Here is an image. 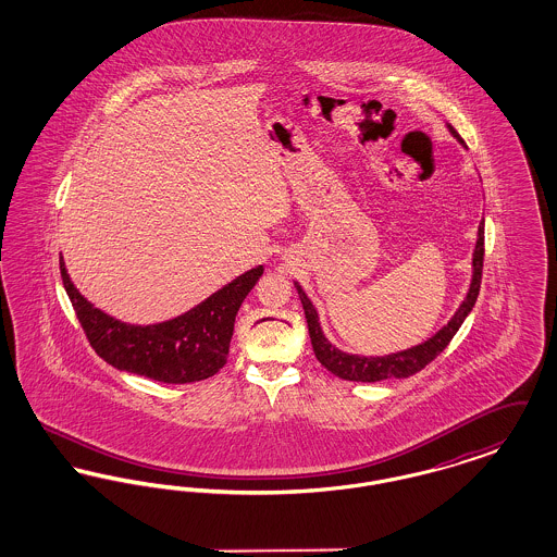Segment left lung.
<instances>
[{
  "label": "left lung",
  "instance_id": "8db88e82",
  "mask_svg": "<svg viewBox=\"0 0 557 557\" xmlns=\"http://www.w3.org/2000/svg\"><path fill=\"white\" fill-rule=\"evenodd\" d=\"M447 129L466 148V141L459 137V133L455 132L450 125H447ZM482 261H484V219L478 225L476 248L472 255V282H470V288H468L463 302L459 305L455 315L449 319V323L443 325L432 338H428L422 345L411 346V348L391 352L384 357L350 355V352H345L332 345L319 325L318 311H315L311 298L294 282L296 292L300 296V302H302V309H305L311 345H313L319 363L325 370L332 371L334 375H338L343 380H350V382H380V380H388V377H409V375L424 370L430 361H434L447 348L450 338L457 334L461 323L474 309L478 292H480V280H482Z\"/></svg>",
  "mask_w": 557,
  "mask_h": 557
}]
</instances>
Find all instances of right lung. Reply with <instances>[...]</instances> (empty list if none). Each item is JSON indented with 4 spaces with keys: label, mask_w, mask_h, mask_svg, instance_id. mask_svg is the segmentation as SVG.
I'll use <instances>...</instances> for the list:
<instances>
[{
    "label": "right lung",
    "mask_w": 557,
    "mask_h": 557,
    "mask_svg": "<svg viewBox=\"0 0 557 557\" xmlns=\"http://www.w3.org/2000/svg\"><path fill=\"white\" fill-rule=\"evenodd\" d=\"M60 275L89 345L107 363L164 384H189L225 366L239 305L263 275V265L242 273L184 315L152 325L125 323L96 309L71 282L62 257Z\"/></svg>",
    "instance_id": "1"
}]
</instances>
